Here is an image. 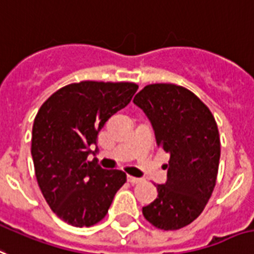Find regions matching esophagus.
I'll list each match as a JSON object with an SVG mask.
<instances>
[{
	"label": "esophagus",
	"instance_id": "1",
	"mask_svg": "<svg viewBox=\"0 0 254 254\" xmlns=\"http://www.w3.org/2000/svg\"><path fill=\"white\" fill-rule=\"evenodd\" d=\"M127 181L130 183V184H138L141 179H138V177H134V176H127Z\"/></svg>",
	"mask_w": 254,
	"mask_h": 254
}]
</instances>
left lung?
<instances>
[{
	"label": "left lung",
	"instance_id": "1",
	"mask_svg": "<svg viewBox=\"0 0 254 254\" xmlns=\"http://www.w3.org/2000/svg\"><path fill=\"white\" fill-rule=\"evenodd\" d=\"M155 131L158 147L170 154L166 184L142 207L148 223L180 230L203 211L218 176L220 139L213 113L188 88L172 83L147 84L134 96Z\"/></svg>",
	"mask_w": 254,
	"mask_h": 254
}]
</instances>
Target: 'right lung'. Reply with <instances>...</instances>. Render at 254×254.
Returning a JSON list of instances; mask_svg holds the SVG:
<instances>
[{"instance_id": "obj_1", "label": "right lung", "mask_w": 254, "mask_h": 254, "mask_svg": "<svg viewBox=\"0 0 254 254\" xmlns=\"http://www.w3.org/2000/svg\"><path fill=\"white\" fill-rule=\"evenodd\" d=\"M137 90L133 82L82 80L57 90L39 109L31 139L35 176L49 207L67 224L100 222L127 183L123 171L103 170L87 156L104 124Z\"/></svg>"}]
</instances>
